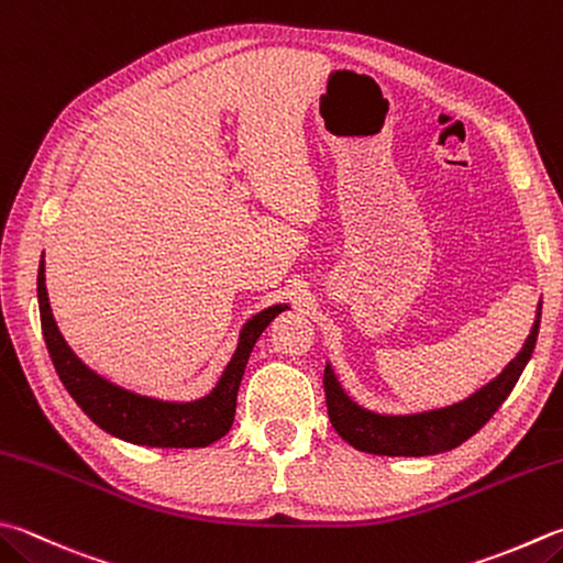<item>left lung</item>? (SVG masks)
I'll list each match as a JSON object with an SVG mask.
<instances>
[{"mask_svg":"<svg viewBox=\"0 0 563 563\" xmlns=\"http://www.w3.org/2000/svg\"><path fill=\"white\" fill-rule=\"evenodd\" d=\"M539 321H542V301L537 303L532 331H529L522 350L503 367V373L465 399L437 409L409 413H385L367 409L347 395L333 373V365L325 363L323 387L328 417H331L333 429L353 449L375 455L421 459V455H437L461 446L473 433H478L490 421L493 413L500 409L503 401L510 397L519 375H522L529 357L534 353Z\"/></svg>","mask_w":563,"mask_h":563,"instance_id":"obj_1","label":"left lung"}]
</instances>
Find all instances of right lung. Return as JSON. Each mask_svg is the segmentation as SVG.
<instances>
[{
	"instance_id": "1",
	"label": "right lung",
	"mask_w": 563,
	"mask_h": 563,
	"mask_svg": "<svg viewBox=\"0 0 563 563\" xmlns=\"http://www.w3.org/2000/svg\"><path fill=\"white\" fill-rule=\"evenodd\" d=\"M38 311H41V331L53 360V367L76 399V405L98 423L102 431L122 441L136 443V446L154 449H203L225 437L232 421H235L238 389L242 375H245L247 360L257 338L264 333L274 318L282 311L291 309L289 303H272L247 318L240 328L235 353L222 369V375L198 399H158L150 395H140L117 382L102 377L88 367L73 353V347L60 335L56 318H53L48 291H46V262H38Z\"/></svg>"
}]
</instances>
